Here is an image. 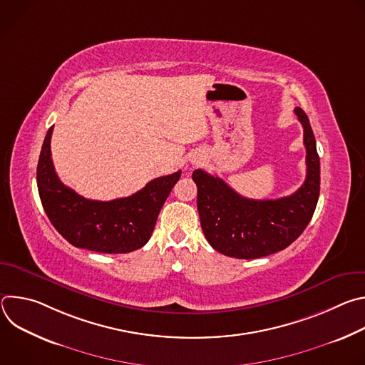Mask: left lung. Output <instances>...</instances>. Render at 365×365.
Wrapping results in <instances>:
<instances>
[{
    "mask_svg": "<svg viewBox=\"0 0 365 365\" xmlns=\"http://www.w3.org/2000/svg\"><path fill=\"white\" fill-rule=\"evenodd\" d=\"M306 179L290 196L255 200L237 193L218 176L197 169V211L202 231L214 250L234 258H259L289 247L307 227L319 197L321 163L317 140L302 108Z\"/></svg>",
    "mask_w": 365,
    "mask_h": 365,
    "instance_id": "obj_1",
    "label": "left lung"
}]
</instances>
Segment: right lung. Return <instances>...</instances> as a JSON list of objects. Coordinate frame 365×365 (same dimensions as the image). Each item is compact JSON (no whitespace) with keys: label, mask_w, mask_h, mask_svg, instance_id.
Segmentation results:
<instances>
[{"label":"right lung","mask_w":365,"mask_h":365,"mask_svg":"<svg viewBox=\"0 0 365 365\" xmlns=\"http://www.w3.org/2000/svg\"><path fill=\"white\" fill-rule=\"evenodd\" d=\"M50 127L38 158L37 187L44 212L58 232L78 248L120 254L141 248L150 240L163 203L180 179V170L148 182L131 196L92 200L65 186L51 162Z\"/></svg>","instance_id":"add662e5"}]
</instances>
